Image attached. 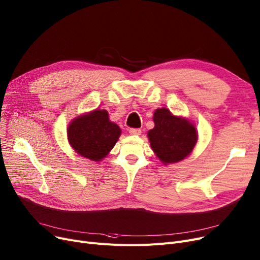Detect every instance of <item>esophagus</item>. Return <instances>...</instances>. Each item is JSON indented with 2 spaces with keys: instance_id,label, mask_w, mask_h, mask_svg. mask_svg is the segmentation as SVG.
<instances>
[{
  "instance_id": "esophagus-1",
  "label": "esophagus",
  "mask_w": 260,
  "mask_h": 260,
  "mask_svg": "<svg viewBox=\"0 0 260 260\" xmlns=\"http://www.w3.org/2000/svg\"><path fill=\"white\" fill-rule=\"evenodd\" d=\"M129 134H131V135H141L142 134V130L138 129V128H131L129 130Z\"/></svg>"
}]
</instances>
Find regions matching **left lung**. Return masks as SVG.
<instances>
[{
    "mask_svg": "<svg viewBox=\"0 0 260 260\" xmlns=\"http://www.w3.org/2000/svg\"><path fill=\"white\" fill-rule=\"evenodd\" d=\"M153 121L154 128L148 132V138L152 150L164 164L177 163L192 151L198 135L187 119L162 108L155 110Z\"/></svg>",
    "mask_w": 260,
    "mask_h": 260,
    "instance_id": "left-lung-1",
    "label": "left lung"
}]
</instances>
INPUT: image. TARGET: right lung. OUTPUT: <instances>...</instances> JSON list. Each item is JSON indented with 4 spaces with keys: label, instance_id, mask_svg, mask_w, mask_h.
Listing matches in <instances>:
<instances>
[{
    "label": "right lung",
    "instance_id": "1",
    "mask_svg": "<svg viewBox=\"0 0 260 260\" xmlns=\"http://www.w3.org/2000/svg\"><path fill=\"white\" fill-rule=\"evenodd\" d=\"M120 129L109 120L106 110H95L74 119L68 128L71 146L80 155L101 160L115 146Z\"/></svg>",
    "mask_w": 260,
    "mask_h": 260
}]
</instances>
